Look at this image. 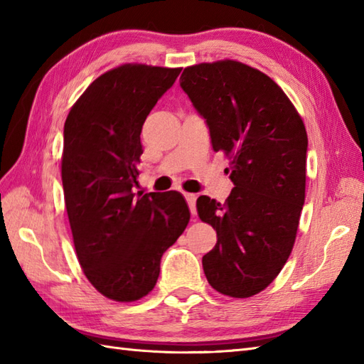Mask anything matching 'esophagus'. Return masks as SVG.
I'll return each mask as SVG.
<instances>
[{"label": "esophagus", "instance_id": "esophagus-1", "mask_svg": "<svg viewBox=\"0 0 364 364\" xmlns=\"http://www.w3.org/2000/svg\"><path fill=\"white\" fill-rule=\"evenodd\" d=\"M184 198H186V202L189 205V210L192 213V215L197 214V210H196V200H197V196L196 194H189V192H184Z\"/></svg>", "mask_w": 364, "mask_h": 364}]
</instances>
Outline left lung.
Listing matches in <instances>:
<instances>
[{"mask_svg": "<svg viewBox=\"0 0 364 364\" xmlns=\"http://www.w3.org/2000/svg\"><path fill=\"white\" fill-rule=\"evenodd\" d=\"M180 86L230 158L225 203L202 196L200 219L218 231L202 262L215 291L244 299L274 282L296 241L305 202L308 137L289 98L267 75L236 60L184 68Z\"/></svg>", "mask_w": 364, "mask_h": 364, "instance_id": "left-lung-1", "label": "left lung"}]
</instances>
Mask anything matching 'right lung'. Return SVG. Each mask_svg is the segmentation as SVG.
Masks as SVG:
<instances>
[{
    "mask_svg": "<svg viewBox=\"0 0 364 364\" xmlns=\"http://www.w3.org/2000/svg\"><path fill=\"white\" fill-rule=\"evenodd\" d=\"M181 68L125 64L90 84L64 125L63 186L84 275L105 297L134 301L158 282L161 257L188 227L176 191L137 196L141 131Z\"/></svg>",
    "mask_w": 364,
    "mask_h": 364,
    "instance_id": "add662e5",
    "label": "right lung"
}]
</instances>
